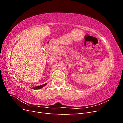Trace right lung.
I'll use <instances>...</instances> for the list:
<instances>
[{"mask_svg": "<svg viewBox=\"0 0 123 123\" xmlns=\"http://www.w3.org/2000/svg\"><path fill=\"white\" fill-rule=\"evenodd\" d=\"M47 84H43V85H40V86H37V87H35L34 88H33V89H35V90H36V89H40L42 88H43V87H44V86H46Z\"/></svg>", "mask_w": 123, "mask_h": 123, "instance_id": "obj_1", "label": "right lung"}]
</instances>
